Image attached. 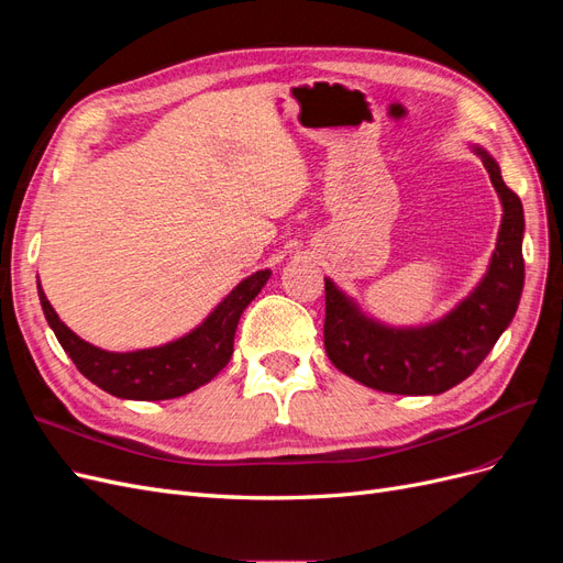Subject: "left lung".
I'll list each match as a JSON object with an SVG mask.
<instances>
[{
  "mask_svg": "<svg viewBox=\"0 0 563 563\" xmlns=\"http://www.w3.org/2000/svg\"><path fill=\"white\" fill-rule=\"evenodd\" d=\"M496 187L503 220L486 275L451 312L420 327H389L327 282L323 347L352 380L389 395H441L476 371L512 323L523 291V207L488 152L470 143Z\"/></svg>",
  "mask_w": 563,
  "mask_h": 563,
  "instance_id": "obj_1",
  "label": "left lung"
}]
</instances>
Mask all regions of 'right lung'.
Listing matches in <instances>:
<instances>
[{"mask_svg": "<svg viewBox=\"0 0 563 563\" xmlns=\"http://www.w3.org/2000/svg\"><path fill=\"white\" fill-rule=\"evenodd\" d=\"M272 272L258 269L236 284L209 317L176 340L157 347L112 352L96 347L65 327L44 294L37 277V294L51 331L84 378L108 395L133 401H162L185 397L211 383L232 356L234 333L249 302L263 291Z\"/></svg>", "mask_w": 563, "mask_h": 563, "instance_id": "add662e5", "label": "right lung"}]
</instances>
